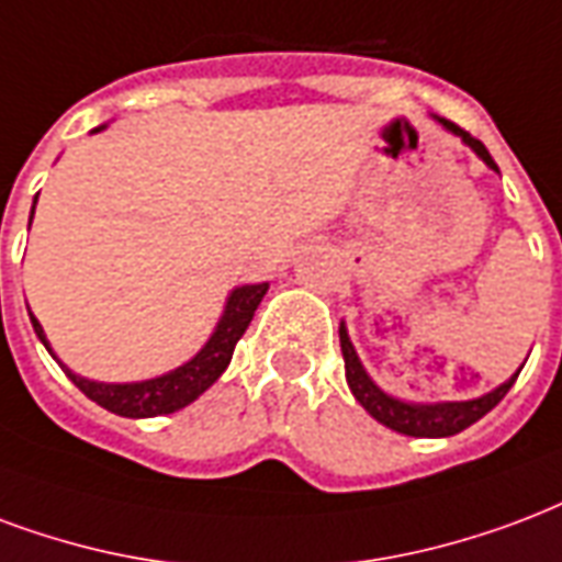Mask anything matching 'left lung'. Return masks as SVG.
Returning a JSON list of instances; mask_svg holds the SVG:
<instances>
[{
    "instance_id": "left-lung-1",
    "label": "left lung",
    "mask_w": 562,
    "mask_h": 562,
    "mask_svg": "<svg viewBox=\"0 0 562 562\" xmlns=\"http://www.w3.org/2000/svg\"><path fill=\"white\" fill-rule=\"evenodd\" d=\"M438 122L450 133L461 136V143L468 145V148H473L482 164L497 172V164H494L492 154H488V148H485L480 139H473L471 133L461 131L459 124L447 122V119H438ZM339 345H342L345 357V378H348V386H351V393H355L357 402H360L381 426L398 431V435H411V438H450V435H459V431H464L468 426H473L476 419L485 417V414L509 393V386L515 384V378L521 372V369H518V372H515L509 381H503L497 390H492V393H485V396L480 398H471V402H435V405H419V402H402V398L390 396V393H384L372 378L366 375V369L363 363H360V357H357L355 345L348 339L345 324H339Z\"/></svg>"
}]
</instances>
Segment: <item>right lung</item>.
I'll list each match as a JSON object with an SVG mask.
<instances>
[{
	"instance_id": "add662e5",
	"label": "right lung",
	"mask_w": 562,
	"mask_h": 562,
	"mask_svg": "<svg viewBox=\"0 0 562 562\" xmlns=\"http://www.w3.org/2000/svg\"><path fill=\"white\" fill-rule=\"evenodd\" d=\"M101 131V127H98ZM37 202V196H35ZM35 214V207H32ZM29 226H32V217H29ZM268 292V282H259V285H240L235 292L228 294L226 310H223V318L214 327V334L202 345L193 360H187L184 366H178L172 372H166L160 378H148V381H133V384H103V381H89V378L74 375L68 366L59 363L65 369V375L80 386L82 393L98 402L101 408L119 414V417H160V414H176V411L187 408L190 402H196L207 386L214 384L223 372H226L228 360L235 355V345L244 336V330L252 322V315L259 310L261 297ZM32 318V327H35L37 339L44 342L49 355L47 336H44V327L37 324V318L29 313ZM56 357V355H53ZM59 360V357H56Z\"/></svg>"
}]
</instances>
